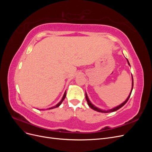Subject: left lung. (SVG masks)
<instances>
[{
	"label": "left lung",
	"mask_w": 152,
	"mask_h": 152,
	"mask_svg": "<svg viewBox=\"0 0 152 152\" xmlns=\"http://www.w3.org/2000/svg\"><path fill=\"white\" fill-rule=\"evenodd\" d=\"M127 63H128V64H129V65L131 66L130 64H129V62L127 59ZM132 89H133V78H132V89H131V92H130V94H129V95L127 98L126 99L125 102H124L122 103H121V104H119L118 106H117V107H114L113 108H112V109L108 110H107V111H106V110H102V109H100V108H98V107H96V106H94L93 103H92L90 102V100L89 99V98H88V96H87V94L86 93V100H87V104H88V105L89 106V107L91 108L93 110H95V111H97V112H102V113H110V112H113L116 111V110H118L119 108H121V107H122L123 106L127 103V102L128 101L129 98H130V96H131V94Z\"/></svg>",
	"instance_id": "obj_1"
}]
</instances>
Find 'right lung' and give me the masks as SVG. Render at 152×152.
<instances>
[{
	"instance_id": "right-lung-1",
	"label": "right lung",
	"mask_w": 152,
	"mask_h": 152,
	"mask_svg": "<svg viewBox=\"0 0 152 152\" xmlns=\"http://www.w3.org/2000/svg\"><path fill=\"white\" fill-rule=\"evenodd\" d=\"M65 97H66V91L65 92V93H64V95H63V98H62V99H61V100L60 101V102H59L56 105H55L54 107H51V108H49V109L50 110V109H53V108H57V107H59V105H60L61 103H62V102H63V100L65 99Z\"/></svg>"
}]
</instances>
